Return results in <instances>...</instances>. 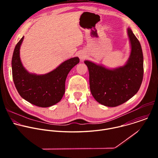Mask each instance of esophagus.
Masks as SVG:
<instances>
[{
  "instance_id": "obj_1",
  "label": "esophagus",
  "mask_w": 158,
  "mask_h": 158,
  "mask_svg": "<svg viewBox=\"0 0 158 158\" xmlns=\"http://www.w3.org/2000/svg\"><path fill=\"white\" fill-rule=\"evenodd\" d=\"M79 58H80L81 60L84 59H85V56L83 54H80L79 55Z\"/></svg>"
}]
</instances>
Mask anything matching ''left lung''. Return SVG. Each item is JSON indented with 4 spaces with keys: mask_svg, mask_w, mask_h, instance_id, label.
Returning <instances> with one entry per match:
<instances>
[{
    "mask_svg": "<svg viewBox=\"0 0 158 158\" xmlns=\"http://www.w3.org/2000/svg\"><path fill=\"white\" fill-rule=\"evenodd\" d=\"M127 33L131 52L125 65L110 70L88 60L89 85L94 99L108 107L121 105L136 94L141 87L144 74L143 54L141 44L130 28Z\"/></svg>",
    "mask_w": 158,
    "mask_h": 158,
    "instance_id": "left-lung-1",
    "label": "left lung"
}]
</instances>
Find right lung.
I'll return each mask as SVG.
<instances>
[{
  "label": "right lung",
  "instance_id": "right-lung-1",
  "mask_svg": "<svg viewBox=\"0 0 158 158\" xmlns=\"http://www.w3.org/2000/svg\"><path fill=\"white\" fill-rule=\"evenodd\" d=\"M24 37L15 47L12 59V77L20 96L30 103L47 107L59 102L65 93L67 74L79 62L78 57L71 58L62 63L56 69L44 75L29 73L22 65L19 49Z\"/></svg>",
  "mask_w": 158,
  "mask_h": 158
}]
</instances>
